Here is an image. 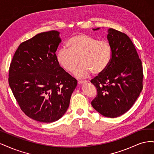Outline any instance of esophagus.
Returning <instances> with one entry per match:
<instances>
[{"instance_id":"34e87169","label":"esophagus","mask_w":154,"mask_h":154,"mask_svg":"<svg viewBox=\"0 0 154 154\" xmlns=\"http://www.w3.org/2000/svg\"><path fill=\"white\" fill-rule=\"evenodd\" d=\"M88 82V81H86V80H79L78 81V83L80 85L81 84H83V83H87Z\"/></svg>"}]
</instances>
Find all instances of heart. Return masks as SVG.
Segmentation results:
<instances>
[{
	"instance_id": "obj_1",
	"label": "heart",
	"mask_w": 154,
	"mask_h": 154,
	"mask_svg": "<svg viewBox=\"0 0 154 154\" xmlns=\"http://www.w3.org/2000/svg\"><path fill=\"white\" fill-rule=\"evenodd\" d=\"M68 48H60L57 54V61L64 71L74 72L79 78H87L92 72L100 74L109 67L112 59V48L105 41H98L85 34H79L70 38Z\"/></svg>"
}]
</instances>
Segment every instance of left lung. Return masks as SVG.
Listing matches in <instances>:
<instances>
[{"label":"left lung","mask_w":154,"mask_h":154,"mask_svg":"<svg viewBox=\"0 0 154 154\" xmlns=\"http://www.w3.org/2000/svg\"><path fill=\"white\" fill-rule=\"evenodd\" d=\"M107 40L112 48L111 62L91 81L97 92L91 105L102 116L114 118L127 112L137 100L143 89V72L137 51L127 35L110 28Z\"/></svg>","instance_id":"8db88e82"}]
</instances>
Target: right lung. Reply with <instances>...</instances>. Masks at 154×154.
I'll list each match as a JSON object with an SVG mask.
<instances>
[{
	"label": "right lung",
	"instance_id": "right-lung-1",
	"mask_svg": "<svg viewBox=\"0 0 154 154\" xmlns=\"http://www.w3.org/2000/svg\"><path fill=\"white\" fill-rule=\"evenodd\" d=\"M60 32L37 34L20 44L9 71V85L21 110L30 118L52 123L66 112L77 80L60 67L56 51Z\"/></svg>",
	"mask_w": 154,
	"mask_h": 154
}]
</instances>
